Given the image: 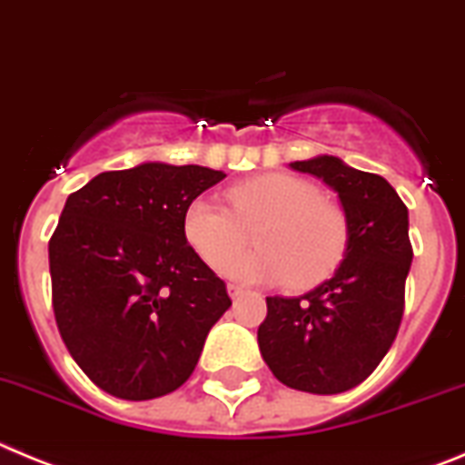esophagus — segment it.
<instances>
[{
    "instance_id": "34e87169",
    "label": "esophagus",
    "mask_w": 465,
    "mask_h": 465,
    "mask_svg": "<svg viewBox=\"0 0 465 465\" xmlns=\"http://www.w3.org/2000/svg\"><path fill=\"white\" fill-rule=\"evenodd\" d=\"M227 292H229V296H232V299H238V296H242L245 294V290H242L241 284H227Z\"/></svg>"
}]
</instances>
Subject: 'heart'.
<instances>
[{"instance_id": "obj_1", "label": "heart", "mask_w": 465, "mask_h": 465, "mask_svg": "<svg viewBox=\"0 0 465 465\" xmlns=\"http://www.w3.org/2000/svg\"><path fill=\"white\" fill-rule=\"evenodd\" d=\"M232 211L208 196L185 208L183 232L199 257L242 282H282L308 290L341 266L350 224L341 206L320 199L312 183L287 173H263L227 190ZM259 226L257 253L234 258ZM234 259L232 260L231 257Z\"/></svg>"}]
</instances>
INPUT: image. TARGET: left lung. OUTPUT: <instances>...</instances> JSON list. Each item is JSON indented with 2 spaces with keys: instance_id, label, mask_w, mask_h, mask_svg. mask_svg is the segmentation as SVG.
I'll list each match as a JSON object with an SVG mask.
<instances>
[{
  "instance_id": "1",
  "label": "left lung",
  "mask_w": 465,
  "mask_h": 465,
  "mask_svg": "<svg viewBox=\"0 0 465 465\" xmlns=\"http://www.w3.org/2000/svg\"><path fill=\"white\" fill-rule=\"evenodd\" d=\"M341 199L350 242L336 273L303 296H266L257 341L271 373L308 394H341L361 384L394 342L412 263L408 208L378 173L333 154L292 162Z\"/></svg>"
}]
</instances>
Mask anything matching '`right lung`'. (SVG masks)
<instances>
[{
  "instance_id": "right-lung-1",
  "label": "right lung",
  "mask_w": 465,
  "mask_h": 465,
  "mask_svg": "<svg viewBox=\"0 0 465 465\" xmlns=\"http://www.w3.org/2000/svg\"><path fill=\"white\" fill-rule=\"evenodd\" d=\"M223 178L145 162L94 175L66 199L48 242L53 311L74 361L106 394L175 391L229 311L227 284L183 232L185 208Z\"/></svg>"
}]
</instances>
